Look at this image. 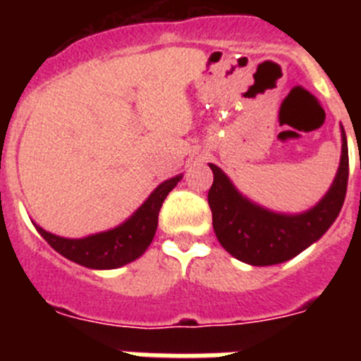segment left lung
Instances as JSON below:
<instances>
[{"mask_svg": "<svg viewBox=\"0 0 361 361\" xmlns=\"http://www.w3.org/2000/svg\"><path fill=\"white\" fill-rule=\"evenodd\" d=\"M209 168L213 171V184L208 202L220 245L240 262L273 266L302 253L336 220L345 200L349 180L347 137L342 128V159L333 186L314 208L298 215L269 212L251 202L238 193L219 166L209 164Z\"/></svg>", "mask_w": 361, "mask_h": 361, "instance_id": "left-lung-1", "label": "left lung"}]
</instances>
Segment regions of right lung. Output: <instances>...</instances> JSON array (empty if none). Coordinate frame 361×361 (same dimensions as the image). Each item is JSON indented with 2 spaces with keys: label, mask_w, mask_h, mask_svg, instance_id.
<instances>
[{
  "label": "right lung",
  "mask_w": 361,
  "mask_h": 361,
  "mask_svg": "<svg viewBox=\"0 0 361 361\" xmlns=\"http://www.w3.org/2000/svg\"><path fill=\"white\" fill-rule=\"evenodd\" d=\"M180 178L183 175H177L159 184L141 208L126 222L108 231L95 233L85 238H63L44 231L39 226L36 228L41 233V237L49 242L57 253L72 262L90 267V269H116L124 264L133 262L148 250L157 231L162 202Z\"/></svg>",
  "instance_id": "obj_1"
}]
</instances>
